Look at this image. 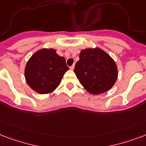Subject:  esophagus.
<instances>
[{
  "label": "esophagus",
  "mask_w": 146,
  "mask_h": 146,
  "mask_svg": "<svg viewBox=\"0 0 146 146\" xmlns=\"http://www.w3.org/2000/svg\"><path fill=\"white\" fill-rule=\"evenodd\" d=\"M74 66H75L74 64H73V65H72V66H70V70H73V69H74Z\"/></svg>",
  "instance_id": "1"
}]
</instances>
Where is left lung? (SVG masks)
Instances as JSON below:
<instances>
[{
	"mask_svg": "<svg viewBox=\"0 0 146 146\" xmlns=\"http://www.w3.org/2000/svg\"><path fill=\"white\" fill-rule=\"evenodd\" d=\"M74 73L82 86L94 95L102 94L111 89L118 74L115 62L99 48L81 50Z\"/></svg>",
	"mask_w": 146,
	"mask_h": 146,
	"instance_id": "obj_1",
	"label": "left lung"
}]
</instances>
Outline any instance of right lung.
<instances>
[{
    "instance_id": "obj_1",
    "label": "right lung",
    "mask_w": 146,
    "mask_h": 146,
    "mask_svg": "<svg viewBox=\"0 0 146 146\" xmlns=\"http://www.w3.org/2000/svg\"><path fill=\"white\" fill-rule=\"evenodd\" d=\"M69 70L66 60L54 49H42L29 60L25 70L26 82L31 89L40 94L53 92Z\"/></svg>"
}]
</instances>
